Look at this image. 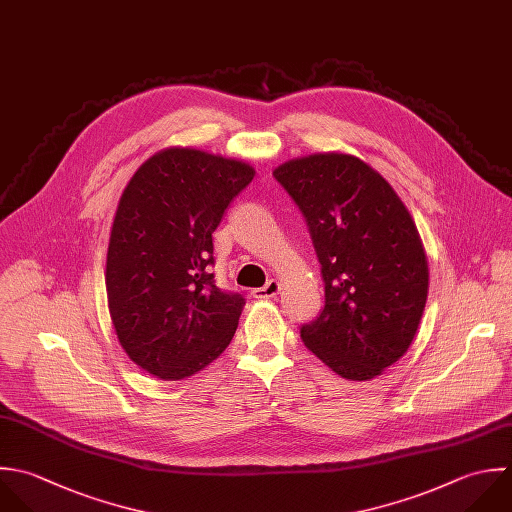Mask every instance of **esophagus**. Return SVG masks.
Returning <instances> with one entry per match:
<instances>
[{
    "instance_id": "esophagus-1",
    "label": "esophagus",
    "mask_w": 512,
    "mask_h": 512,
    "mask_svg": "<svg viewBox=\"0 0 512 512\" xmlns=\"http://www.w3.org/2000/svg\"><path fill=\"white\" fill-rule=\"evenodd\" d=\"M279 291H281V283L277 279H271V281H267V285L255 289L253 297L255 299H271V297H277Z\"/></svg>"
}]
</instances>
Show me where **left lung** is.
<instances>
[{"label":"left lung","instance_id":"8db88e82","mask_svg":"<svg viewBox=\"0 0 512 512\" xmlns=\"http://www.w3.org/2000/svg\"><path fill=\"white\" fill-rule=\"evenodd\" d=\"M301 209L325 283V307L301 339L327 367L371 381L411 347L429 293L417 225L395 189L349 153H315L273 171Z\"/></svg>","mask_w":512,"mask_h":512}]
</instances>
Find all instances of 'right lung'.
Returning a JSON list of instances; mask_svg holds the SVG:
<instances>
[{
	"label": "right lung",
	"mask_w": 512,
	"mask_h": 512,
	"mask_svg": "<svg viewBox=\"0 0 512 512\" xmlns=\"http://www.w3.org/2000/svg\"><path fill=\"white\" fill-rule=\"evenodd\" d=\"M253 177L245 161L167 147L121 193L105 265L109 315L127 357L161 381L199 373L235 335L245 299L221 291L209 265L213 231Z\"/></svg>",
	"instance_id": "add662e5"
}]
</instances>
